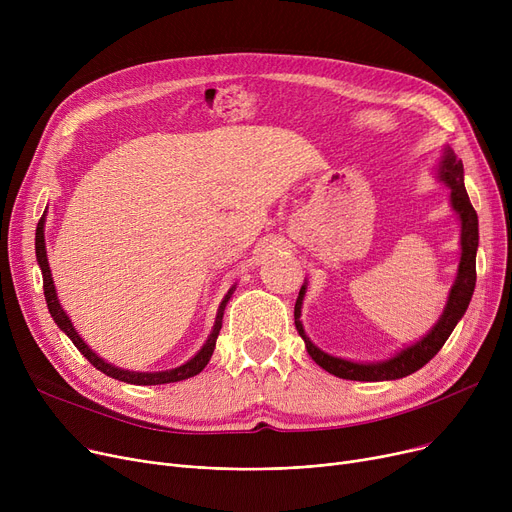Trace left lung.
Masks as SVG:
<instances>
[{"label":"left lung","instance_id":"left-lung-1","mask_svg":"<svg viewBox=\"0 0 512 512\" xmlns=\"http://www.w3.org/2000/svg\"><path fill=\"white\" fill-rule=\"evenodd\" d=\"M463 161L456 159L452 149L444 151V159L440 164V178L450 186V201L454 211L459 213L461 218V263H459V274H456V282L450 288L448 294V303L438 319V324L434 330L429 332L423 340L417 344L400 351L396 357L384 361V363H353V361H344L338 357H332L319 348L307 338L303 324H301V303L305 297V286L299 292L297 305H294V326H297L301 338L305 340L307 353L311 359L330 371L336 378L342 380H353V382H384V380H398L405 378V375L415 373L421 369L427 361H432L448 336L452 334L454 326L459 324V319L465 315L469 301L473 297L475 290V255H477V242H479V230H477V213L469 201L467 188H465V178H463Z\"/></svg>","mask_w":512,"mask_h":512}]
</instances>
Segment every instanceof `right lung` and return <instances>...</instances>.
Masks as SVG:
<instances>
[{
	"label": "right lung",
	"mask_w": 512,
	"mask_h": 512,
	"mask_svg": "<svg viewBox=\"0 0 512 512\" xmlns=\"http://www.w3.org/2000/svg\"><path fill=\"white\" fill-rule=\"evenodd\" d=\"M43 224H45V215L39 220L37 224V236H35V251H37V261L41 267V274H43V290H45V301H47V309L53 317V321L60 326V330L66 332V336L74 342V346L78 348L80 353L87 357V361L97 367L99 371H103L105 375H110L114 380L126 382V384H137V386H155V384H172V382H180L186 378H193V375L201 373L203 367L209 363L211 355H213V348H215V340H218V334L222 330V321H224V309L226 303L230 299L232 290H228V294L224 297L220 309H218V317H215V326L207 338V342L203 344L201 351L191 359L186 361L184 365L176 367V369H168V371H153V373H139V371H126L120 367H114L110 363H105L103 359H99L91 348L85 344V340L78 336V332L74 330V326L70 324V317L64 313L60 301H58V294H56V286H53L51 280V272H49V263H47V255H45V236H43Z\"/></svg>",
	"instance_id": "obj_1"
}]
</instances>
